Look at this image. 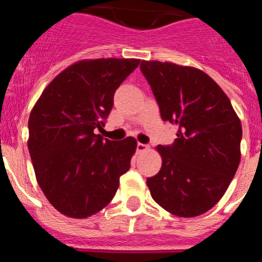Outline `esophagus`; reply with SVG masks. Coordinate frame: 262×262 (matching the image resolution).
<instances>
[{
    "mask_svg": "<svg viewBox=\"0 0 262 262\" xmlns=\"http://www.w3.org/2000/svg\"><path fill=\"white\" fill-rule=\"evenodd\" d=\"M145 150H149V145H145V144H141V142H139V144H137V151L141 152V151H145Z\"/></svg>",
    "mask_w": 262,
    "mask_h": 262,
    "instance_id": "obj_1",
    "label": "esophagus"
}]
</instances>
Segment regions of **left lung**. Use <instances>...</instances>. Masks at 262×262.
I'll return each instance as SVG.
<instances>
[{
    "instance_id": "obj_1",
    "label": "left lung",
    "mask_w": 262,
    "mask_h": 262,
    "mask_svg": "<svg viewBox=\"0 0 262 262\" xmlns=\"http://www.w3.org/2000/svg\"><path fill=\"white\" fill-rule=\"evenodd\" d=\"M164 121L179 126L174 144L156 147L163 164L146 183L154 201L178 217L214 207L241 160L242 126L222 88L204 72L169 61L142 60Z\"/></svg>"
}]
</instances>
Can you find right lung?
<instances>
[{
	"mask_svg": "<svg viewBox=\"0 0 262 262\" xmlns=\"http://www.w3.org/2000/svg\"><path fill=\"white\" fill-rule=\"evenodd\" d=\"M139 59L79 60L59 73L35 103L28 146L39 187L51 206L71 218L103 209L130 169L137 142L111 141L94 134L104 127L121 83Z\"/></svg>",
	"mask_w": 262,
	"mask_h": 262,
	"instance_id": "right-lung-1",
	"label": "right lung"
}]
</instances>
